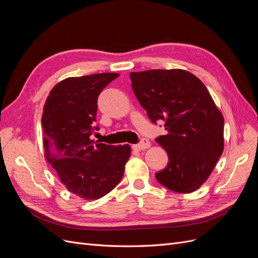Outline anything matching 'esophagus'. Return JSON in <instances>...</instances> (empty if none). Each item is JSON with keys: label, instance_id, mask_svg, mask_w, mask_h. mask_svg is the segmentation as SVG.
Segmentation results:
<instances>
[{"label": "esophagus", "instance_id": "esophagus-1", "mask_svg": "<svg viewBox=\"0 0 258 258\" xmlns=\"http://www.w3.org/2000/svg\"><path fill=\"white\" fill-rule=\"evenodd\" d=\"M150 145H151L150 141H148L147 139L143 138V139H141V142L132 145V148H134L135 151H141V150H145V148H147V147H150Z\"/></svg>", "mask_w": 258, "mask_h": 258}]
</instances>
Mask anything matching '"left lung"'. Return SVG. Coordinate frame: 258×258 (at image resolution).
<instances>
[{"instance_id":"8db88e82","label":"left lung","mask_w":258,"mask_h":258,"mask_svg":"<svg viewBox=\"0 0 258 258\" xmlns=\"http://www.w3.org/2000/svg\"><path fill=\"white\" fill-rule=\"evenodd\" d=\"M130 79L148 118L167 130L155 139L169 157L156 179L176 192L198 189L224 150V118L205 84L178 69L131 72Z\"/></svg>"}]
</instances>
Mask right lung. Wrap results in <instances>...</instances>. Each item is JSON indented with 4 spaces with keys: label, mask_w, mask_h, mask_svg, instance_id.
Returning a JSON list of instances; mask_svg holds the SVG:
<instances>
[{
    "label": "right lung",
    "mask_w": 258,
    "mask_h": 258,
    "mask_svg": "<svg viewBox=\"0 0 258 258\" xmlns=\"http://www.w3.org/2000/svg\"><path fill=\"white\" fill-rule=\"evenodd\" d=\"M119 76L100 73L69 77L51 89L44 105L42 128L46 158L67 188L86 200L105 196L118 184L130 157L129 145H107L90 139L98 97Z\"/></svg>",
    "instance_id": "1"
}]
</instances>
